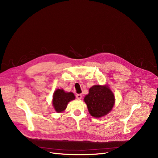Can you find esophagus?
Here are the masks:
<instances>
[{"label": "esophagus", "mask_w": 158, "mask_h": 158, "mask_svg": "<svg viewBox=\"0 0 158 158\" xmlns=\"http://www.w3.org/2000/svg\"><path fill=\"white\" fill-rule=\"evenodd\" d=\"M76 98L77 99H79V100H80V99L82 98V95L81 94H77L76 95Z\"/></svg>", "instance_id": "1"}]
</instances>
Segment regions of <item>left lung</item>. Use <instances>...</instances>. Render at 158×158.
I'll use <instances>...</instances> for the list:
<instances>
[{
  "instance_id": "obj_1",
  "label": "left lung",
  "mask_w": 158,
  "mask_h": 158,
  "mask_svg": "<svg viewBox=\"0 0 158 158\" xmlns=\"http://www.w3.org/2000/svg\"><path fill=\"white\" fill-rule=\"evenodd\" d=\"M84 101L89 114L94 117L100 118L109 113L114 104V96L107 85H94L89 89V94Z\"/></svg>"
}]
</instances>
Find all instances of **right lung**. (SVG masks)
<instances>
[{"label":"right lung","instance_id":"1","mask_svg":"<svg viewBox=\"0 0 158 158\" xmlns=\"http://www.w3.org/2000/svg\"><path fill=\"white\" fill-rule=\"evenodd\" d=\"M75 95L72 92H65L63 89H57L54 94L52 106L57 113H62L66 108L68 103L75 99Z\"/></svg>","mask_w":158,"mask_h":158}]
</instances>
